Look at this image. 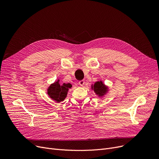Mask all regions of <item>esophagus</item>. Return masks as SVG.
<instances>
[{"instance_id": "1", "label": "esophagus", "mask_w": 159, "mask_h": 159, "mask_svg": "<svg viewBox=\"0 0 159 159\" xmlns=\"http://www.w3.org/2000/svg\"><path fill=\"white\" fill-rule=\"evenodd\" d=\"M79 85H80V86H84V84H85V81H84V80H80V81H79Z\"/></svg>"}]
</instances>
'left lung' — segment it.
<instances>
[{"instance_id": "8db88e82", "label": "left lung", "mask_w": 159, "mask_h": 159, "mask_svg": "<svg viewBox=\"0 0 159 159\" xmlns=\"http://www.w3.org/2000/svg\"><path fill=\"white\" fill-rule=\"evenodd\" d=\"M91 89L94 91L95 94L99 98L103 97L109 91V87L105 85L102 80L97 81L94 84H91Z\"/></svg>"}]
</instances>
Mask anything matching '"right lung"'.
Listing matches in <instances>:
<instances>
[{"instance_id": "obj_1", "label": "right lung", "mask_w": 159, "mask_h": 159, "mask_svg": "<svg viewBox=\"0 0 159 159\" xmlns=\"http://www.w3.org/2000/svg\"><path fill=\"white\" fill-rule=\"evenodd\" d=\"M70 83L60 84L59 79L51 84L47 89L48 97L57 103L64 101L67 97L68 91L71 88Z\"/></svg>"}]
</instances>
